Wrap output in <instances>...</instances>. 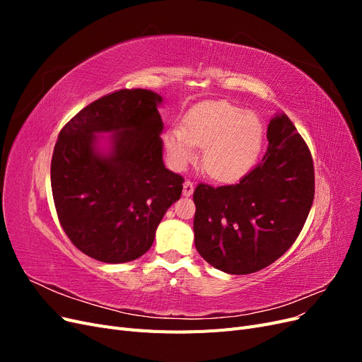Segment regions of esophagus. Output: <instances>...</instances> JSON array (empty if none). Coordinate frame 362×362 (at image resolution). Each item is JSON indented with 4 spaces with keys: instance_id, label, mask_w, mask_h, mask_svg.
<instances>
[{
    "instance_id": "1",
    "label": "esophagus",
    "mask_w": 362,
    "mask_h": 362,
    "mask_svg": "<svg viewBox=\"0 0 362 362\" xmlns=\"http://www.w3.org/2000/svg\"><path fill=\"white\" fill-rule=\"evenodd\" d=\"M193 190H194L193 182L192 181H185L184 185H182V194L187 196V198H189V196L193 194Z\"/></svg>"
}]
</instances>
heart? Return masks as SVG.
I'll return each mask as SVG.
<instances>
[{
    "mask_svg": "<svg viewBox=\"0 0 362 362\" xmlns=\"http://www.w3.org/2000/svg\"><path fill=\"white\" fill-rule=\"evenodd\" d=\"M264 141L259 117L223 101L202 103L184 116L181 128H172L164 144L175 168H184L204 148L202 168L217 181L243 178L255 166Z\"/></svg>",
    "mask_w": 362,
    "mask_h": 362,
    "instance_id": "1",
    "label": "heart"
}]
</instances>
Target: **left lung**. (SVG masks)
Listing matches in <instances>:
<instances>
[{
  "instance_id": "obj_1",
  "label": "left lung",
  "mask_w": 362,
  "mask_h": 362,
  "mask_svg": "<svg viewBox=\"0 0 362 362\" xmlns=\"http://www.w3.org/2000/svg\"><path fill=\"white\" fill-rule=\"evenodd\" d=\"M266 156L238 184H199L193 231L199 255L229 275H247L286 254L314 201L311 152L287 115L267 127Z\"/></svg>"
}]
</instances>
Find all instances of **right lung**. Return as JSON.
Instances as JSON below:
<instances>
[{"mask_svg":"<svg viewBox=\"0 0 362 362\" xmlns=\"http://www.w3.org/2000/svg\"><path fill=\"white\" fill-rule=\"evenodd\" d=\"M161 103L146 89L105 95L76 113L54 146L51 189L60 225L98 261L144 255L180 199L184 180L163 163ZM103 134L111 137L103 141Z\"/></svg>","mask_w":362,"mask_h":362,"instance_id":"add662e5","label":"right lung"}]
</instances>
